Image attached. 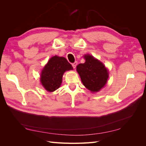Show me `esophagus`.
<instances>
[{"label":"esophagus","mask_w":146,"mask_h":146,"mask_svg":"<svg viewBox=\"0 0 146 146\" xmlns=\"http://www.w3.org/2000/svg\"><path fill=\"white\" fill-rule=\"evenodd\" d=\"M72 65L73 68L75 69V68H76V66H77V61H75V62H74V63L72 64Z\"/></svg>","instance_id":"obj_1"}]
</instances>
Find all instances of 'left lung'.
I'll list each match as a JSON object with an SVG mask.
<instances>
[{
	"label": "left lung",
	"instance_id": "1",
	"mask_svg": "<svg viewBox=\"0 0 146 146\" xmlns=\"http://www.w3.org/2000/svg\"><path fill=\"white\" fill-rule=\"evenodd\" d=\"M85 63L79 64L77 70L83 85L91 91L98 92L107 82L108 70L100 61L90 55H85Z\"/></svg>",
	"mask_w": 146,
	"mask_h": 146
}]
</instances>
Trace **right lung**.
I'll use <instances>...</instances> for the list:
<instances>
[{
    "label": "right lung",
    "instance_id": "obj_1",
    "mask_svg": "<svg viewBox=\"0 0 146 146\" xmlns=\"http://www.w3.org/2000/svg\"><path fill=\"white\" fill-rule=\"evenodd\" d=\"M72 69V65L64 57L53 56L42 70L41 84L47 91H54L60 86L64 72Z\"/></svg>",
    "mask_w": 146,
    "mask_h": 146
}]
</instances>
